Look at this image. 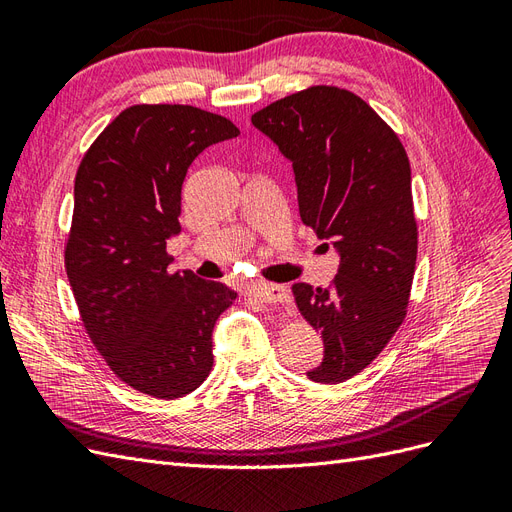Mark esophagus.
<instances>
[{
    "label": "esophagus",
    "instance_id": "1",
    "mask_svg": "<svg viewBox=\"0 0 512 512\" xmlns=\"http://www.w3.org/2000/svg\"><path fill=\"white\" fill-rule=\"evenodd\" d=\"M254 297L265 301V303H290V290L280 284H267V282H258L252 286Z\"/></svg>",
    "mask_w": 512,
    "mask_h": 512
}]
</instances>
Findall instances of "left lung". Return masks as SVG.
I'll list each match as a JSON object with an SVG mask.
<instances>
[{"label":"left lung","mask_w":512,"mask_h":512,"mask_svg":"<svg viewBox=\"0 0 512 512\" xmlns=\"http://www.w3.org/2000/svg\"><path fill=\"white\" fill-rule=\"evenodd\" d=\"M252 123L292 164L303 224L339 256L329 288L301 282L292 292L324 342L322 363L307 378L344 382L406 318L418 243L406 149L374 108L339 87L277 100Z\"/></svg>","instance_id":"8db88e82"}]
</instances>
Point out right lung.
<instances>
[{
    "label": "right lung",
    "instance_id": "obj_1",
    "mask_svg": "<svg viewBox=\"0 0 512 512\" xmlns=\"http://www.w3.org/2000/svg\"><path fill=\"white\" fill-rule=\"evenodd\" d=\"M239 136L226 117L185 104H138L89 147L74 179L66 271L85 329L132 389L179 399L213 367V327L237 292L170 273L181 185L207 147Z\"/></svg>",
    "mask_w": 512,
    "mask_h": 512
}]
</instances>
